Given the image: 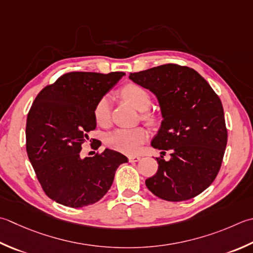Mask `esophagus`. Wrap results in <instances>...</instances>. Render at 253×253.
<instances>
[{"label":"esophagus","mask_w":253,"mask_h":253,"mask_svg":"<svg viewBox=\"0 0 253 253\" xmlns=\"http://www.w3.org/2000/svg\"><path fill=\"white\" fill-rule=\"evenodd\" d=\"M128 160H129V162H138L140 160V157L139 156H129L128 157Z\"/></svg>","instance_id":"obj_1"}]
</instances>
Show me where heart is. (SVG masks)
I'll use <instances>...</instances> for the list:
<instances>
[{"label":"heart","mask_w":253,"mask_h":253,"mask_svg":"<svg viewBox=\"0 0 253 253\" xmlns=\"http://www.w3.org/2000/svg\"><path fill=\"white\" fill-rule=\"evenodd\" d=\"M123 98L140 112H146L151 104V96L145 87L136 83H127L121 90ZM94 118L98 125H106L111 118V104L110 97L107 95L102 96L94 106ZM143 118L150 120V115L147 113L142 114ZM148 139V132L142 127L131 128H118L108 133L105 138L107 147L112 148L127 155H133L140 150L143 142Z\"/></svg>","instance_id":"obj_1"}]
</instances>
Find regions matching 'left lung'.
Here are the masks:
<instances>
[{
    "label": "left lung",
    "mask_w": 253,
    "mask_h": 253,
    "mask_svg": "<svg viewBox=\"0 0 253 253\" xmlns=\"http://www.w3.org/2000/svg\"><path fill=\"white\" fill-rule=\"evenodd\" d=\"M129 79L156 94L163 121L151 146L171 151L169 161L157 158L148 190L169 202L201 194L218 174L227 145L220 98L194 69L174 63L130 73Z\"/></svg>",
    "instance_id": "obj_1"
}]
</instances>
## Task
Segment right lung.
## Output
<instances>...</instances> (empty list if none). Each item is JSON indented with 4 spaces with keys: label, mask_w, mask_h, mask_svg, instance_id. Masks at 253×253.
I'll list each match as a JSON object with an SVG mask.
<instances>
[{
    "label": "right lung",
    "mask_w": 253,
    "mask_h": 253,
    "mask_svg": "<svg viewBox=\"0 0 253 253\" xmlns=\"http://www.w3.org/2000/svg\"><path fill=\"white\" fill-rule=\"evenodd\" d=\"M124 74L69 72L35 98L26 122L27 156L43 192L59 204L79 209L98 202L111 189L117 168L128 161L111 149L80 156L96 127L94 106Z\"/></svg>",
    "instance_id": "obj_1"
}]
</instances>
